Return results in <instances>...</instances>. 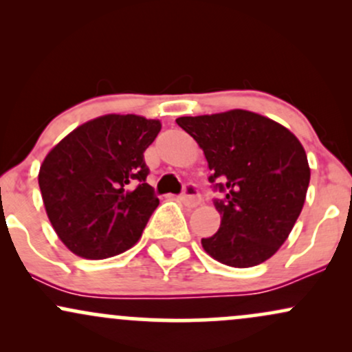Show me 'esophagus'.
<instances>
[{"instance_id":"esophagus-1","label":"esophagus","mask_w":352,"mask_h":352,"mask_svg":"<svg viewBox=\"0 0 352 352\" xmlns=\"http://www.w3.org/2000/svg\"><path fill=\"white\" fill-rule=\"evenodd\" d=\"M180 200L184 201L187 207H197V205H200V195H199V190H197L195 185H192V184L185 185Z\"/></svg>"}]
</instances>
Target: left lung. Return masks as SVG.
<instances>
[{
	"label": "left lung",
	"instance_id": "obj_1",
	"mask_svg": "<svg viewBox=\"0 0 352 352\" xmlns=\"http://www.w3.org/2000/svg\"><path fill=\"white\" fill-rule=\"evenodd\" d=\"M175 122L204 151L208 180L225 193L213 201L221 223L201 238L204 250L233 268L263 263L285 243L305 205L311 170L301 142L281 124L243 109Z\"/></svg>",
	"mask_w": 352,
	"mask_h": 352
}]
</instances>
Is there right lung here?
<instances>
[{
    "mask_svg": "<svg viewBox=\"0 0 352 352\" xmlns=\"http://www.w3.org/2000/svg\"><path fill=\"white\" fill-rule=\"evenodd\" d=\"M162 124L135 114L87 120L44 157L39 188L52 228L72 253L104 260L132 248L159 205L145 184V148Z\"/></svg>",
    "mask_w": 352,
    "mask_h": 352,
    "instance_id": "right-lung-1",
    "label": "right lung"
}]
</instances>
